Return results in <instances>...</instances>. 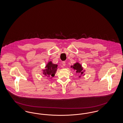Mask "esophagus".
<instances>
[{"instance_id":"34e87169","label":"esophagus","mask_w":123,"mask_h":123,"mask_svg":"<svg viewBox=\"0 0 123 123\" xmlns=\"http://www.w3.org/2000/svg\"><path fill=\"white\" fill-rule=\"evenodd\" d=\"M62 64L63 66H65L66 65V62L65 61H63L62 62Z\"/></svg>"}]
</instances>
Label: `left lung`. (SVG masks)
<instances>
[{
  "label": "left lung",
  "mask_w": 123,
  "mask_h": 123,
  "mask_svg": "<svg viewBox=\"0 0 123 123\" xmlns=\"http://www.w3.org/2000/svg\"><path fill=\"white\" fill-rule=\"evenodd\" d=\"M71 67H72L74 70H76V73H80L81 74H83V72L82 71V65L79 64V63H76L74 64L73 66H71Z\"/></svg>",
  "instance_id": "8db88e82"
}]
</instances>
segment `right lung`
I'll list each match as a JSON object with an SVG mask.
<instances>
[{"instance_id": "obj_1", "label": "right lung", "mask_w": 123, "mask_h": 123, "mask_svg": "<svg viewBox=\"0 0 123 123\" xmlns=\"http://www.w3.org/2000/svg\"><path fill=\"white\" fill-rule=\"evenodd\" d=\"M57 64H53L52 62H49L46 67V69L43 70L44 75L47 76H54L57 69Z\"/></svg>"}]
</instances>
